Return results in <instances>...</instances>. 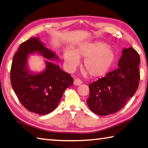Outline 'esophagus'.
<instances>
[{"instance_id":"obj_1","label":"esophagus","mask_w":148,"mask_h":148,"mask_svg":"<svg viewBox=\"0 0 148 148\" xmlns=\"http://www.w3.org/2000/svg\"><path fill=\"white\" fill-rule=\"evenodd\" d=\"M73 84H74L75 85H76V86H79L80 84H81L82 81L80 79H74Z\"/></svg>"}]
</instances>
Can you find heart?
I'll return each instance as SVG.
<instances>
[{"mask_svg": "<svg viewBox=\"0 0 148 148\" xmlns=\"http://www.w3.org/2000/svg\"><path fill=\"white\" fill-rule=\"evenodd\" d=\"M85 58L83 69L93 78H100L106 74L115 59V53L110 46L102 42L83 46L73 52L66 51L64 63L69 71H73L79 64V60Z\"/></svg>", "mask_w": 148, "mask_h": 148, "instance_id": "1", "label": "heart"}]
</instances>
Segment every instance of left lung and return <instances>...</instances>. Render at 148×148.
I'll use <instances>...</instances> for the list:
<instances>
[{"label": "left lung", "mask_w": 148, "mask_h": 148, "mask_svg": "<svg viewBox=\"0 0 148 148\" xmlns=\"http://www.w3.org/2000/svg\"><path fill=\"white\" fill-rule=\"evenodd\" d=\"M140 56L131 47L124 49L119 68L89 84L88 107L97 115L106 116L117 112L137 90L140 73Z\"/></svg>", "instance_id": "1"}]
</instances>
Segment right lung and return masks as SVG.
I'll list each match as a JSON object with an SVG mask.
<instances>
[{
	"label": "right lung",
	"mask_w": 148,
	"mask_h": 148,
	"mask_svg": "<svg viewBox=\"0 0 148 148\" xmlns=\"http://www.w3.org/2000/svg\"><path fill=\"white\" fill-rule=\"evenodd\" d=\"M40 53L49 60L57 55L46 48L38 38L31 37L22 43L13 56L10 70L12 88L22 105L30 112L47 115L52 112L59 103L67 88L73 85L71 75L60 67L46 62V69L39 74H31L27 68L29 53Z\"/></svg>",
	"instance_id": "right-lung-1"
}]
</instances>
